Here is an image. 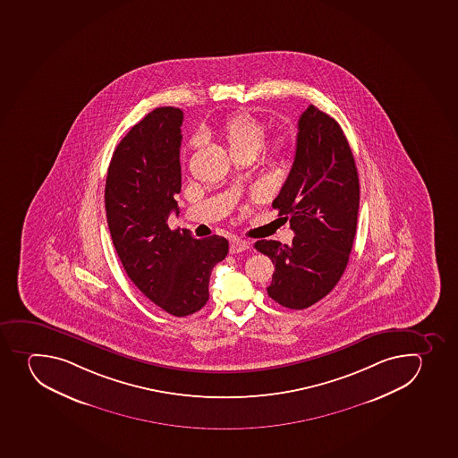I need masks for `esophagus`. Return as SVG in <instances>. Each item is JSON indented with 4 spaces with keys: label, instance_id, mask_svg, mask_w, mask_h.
I'll return each mask as SVG.
<instances>
[{
    "label": "esophagus",
    "instance_id": "1",
    "mask_svg": "<svg viewBox=\"0 0 458 458\" xmlns=\"http://www.w3.org/2000/svg\"><path fill=\"white\" fill-rule=\"evenodd\" d=\"M249 249V242L243 239H231L230 240V253L243 252Z\"/></svg>",
    "mask_w": 458,
    "mask_h": 458
}]
</instances>
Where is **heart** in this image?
I'll return each instance as SVG.
<instances>
[{"mask_svg": "<svg viewBox=\"0 0 458 458\" xmlns=\"http://www.w3.org/2000/svg\"><path fill=\"white\" fill-rule=\"evenodd\" d=\"M223 136L227 140L228 148L233 156H255L266 142V124L252 114H233L224 122ZM192 147L200 144L199 138L192 140ZM288 138L284 135L276 136L271 142V151L276 156L284 154L288 149Z\"/></svg>", "mask_w": 458, "mask_h": 458, "instance_id": "1", "label": "heart"}]
</instances>
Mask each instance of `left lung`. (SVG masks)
<instances>
[{
  "mask_svg": "<svg viewBox=\"0 0 458 458\" xmlns=\"http://www.w3.org/2000/svg\"><path fill=\"white\" fill-rule=\"evenodd\" d=\"M295 233L293 244L258 240L276 266L268 296L286 309L322 300L344 273L358 227L359 176L340 124L310 105L301 114L293 169L273 201Z\"/></svg>",
  "mask_w": 458,
  "mask_h": 458,
  "instance_id": "obj_1",
  "label": "left lung"
}]
</instances>
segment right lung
I'll return each mask as SVG.
<instances>
[{
  "label": "right lung",
  "mask_w": 458,
  "mask_h": 458,
  "mask_svg": "<svg viewBox=\"0 0 458 458\" xmlns=\"http://www.w3.org/2000/svg\"><path fill=\"white\" fill-rule=\"evenodd\" d=\"M182 120L174 106L147 114L117 145L105 183L109 233L129 279L176 318L208 302L210 273L228 253L224 237L194 239L167 225L178 214Z\"/></svg>",
  "instance_id": "add662e5"
}]
</instances>
